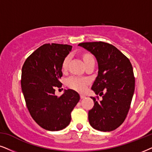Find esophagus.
Segmentation results:
<instances>
[{
  "label": "esophagus",
  "instance_id": "1",
  "mask_svg": "<svg viewBox=\"0 0 152 152\" xmlns=\"http://www.w3.org/2000/svg\"><path fill=\"white\" fill-rule=\"evenodd\" d=\"M80 98H81V99H84V98H86V96L85 95H83V94H80Z\"/></svg>",
  "mask_w": 152,
  "mask_h": 152
}]
</instances>
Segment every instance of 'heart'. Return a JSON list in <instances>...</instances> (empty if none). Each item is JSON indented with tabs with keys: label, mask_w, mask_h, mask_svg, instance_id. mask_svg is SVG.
I'll return each mask as SVG.
<instances>
[{
	"label": "heart",
	"mask_w": 152,
	"mask_h": 152,
	"mask_svg": "<svg viewBox=\"0 0 152 152\" xmlns=\"http://www.w3.org/2000/svg\"><path fill=\"white\" fill-rule=\"evenodd\" d=\"M91 58H93V57L90 55H88V54L84 55L83 57L84 63H86L88 60H89V59ZM69 61V57H66V58L64 59V61H63L62 62L63 69H66ZM66 83L67 86L69 88H72V89L78 90V91L80 92H83L86 90V87H87L88 80L86 79V78L77 77V76H71V77H69L67 79Z\"/></svg>",
	"instance_id": "obj_1"
}]
</instances>
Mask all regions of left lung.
I'll list each match as a JSON object with an SVG mask.
<instances>
[{"instance_id":"1","label":"left lung","mask_w":152,"mask_h":152,"mask_svg":"<svg viewBox=\"0 0 152 152\" xmlns=\"http://www.w3.org/2000/svg\"><path fill=\"white\" fill-rule=\"evenodd\" d=\"M95 57L98 74L91 89L102 95L88 112L90 126L100 131H112L126 119L135 91V77L130 60L116 47L104 42L81 43ZM105 92L103 93V91Z\"/></svg>"}]
</instances>
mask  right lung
Segmentation results:
<instances>
[{
	"label": "right lung",
	"instance_id": "add662e5",
	"mask_svg": "<svg viewBox=\"0 0 152 152\" xmlns=\"http://www.w3.org/2000/svg\"><path fill=\"white\" fill-rule=\"evenodd\" d=\"M72 46L45 44L26 59L22 69L21 86L31 116L44 129L58 131L69 126L71 112L80 100L74 90H64L60 97L55 88L62 86V62Z\"/></svg>",
	"mask_w": 152,
	"mask_h": 152
}]
</instances>
